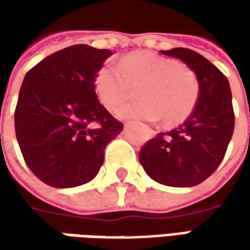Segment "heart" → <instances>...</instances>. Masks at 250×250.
Listing matches in <instances>:
<instances>
[{
    "label": "heart",
    "instance_id": "b5f03b06",
    "mask_svg": "<svg viewBox=\"0 0 250 250\" xmlns=\"http://www.w3.org/2000/svg\"><path fill=\"white\" fill-rule=\"evenodd\" d=\"M138 87V99L124 105L122 118L154 121L161 117L167 126L182 124L193 112L199 100L200 83L196 73L177 60L151 51H135L120 65L104 63L96 73L94 90L100 103L115 111Z\"/></svg>",
    "mask_w": 250,
    "mask_h": 250
}]
</instances>
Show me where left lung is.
I'll list each match as a JSON object with an SVG mask.
<instances>
[{"instance_id":"left-lung-1","label":"left lung","mask_w":250,"mask_h":250,"mask_svg":"<svg viewBox=\"0 0 250 250\" xmlns=\"http://www.w3.org/2000/svg\"><path fill=\"white\" fill-rule=\"evenodd\" d=\"M187 63L200 83L199 100L182 125L146 142L139 160L161 185H199L216 171L232 138L235 115L228 79L203 55L189 48L161 51Z\"/></svg>"}]
</instances>
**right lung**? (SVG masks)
<instances>
[{
    "mask_svg": "<svg viewBox=\"0 0 250 250\" xmlns=\"http://www.w3.org/2000/svg\"><path fill=\"white\" fill-rule=\"evenodd\" d=\"M111 54L76 44L48 55L24 76L15 108L16 139L27 167L50 187L90 182L107 143L124 128L94 90L96 73Z\"/></svg>",
    "mask_w": 250,
    "mask_h": 250,
    "instance_id": "right-lung-1",
    "label": "right lung"
}]
</instances>
